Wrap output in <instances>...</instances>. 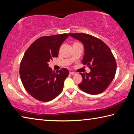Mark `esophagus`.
<instances>
[{"instance_id":"obj_1","label":"esophagus","mask_w":134,"mask_h":134,"mask_svg":"<svg viewBox=\"0 0 134 134\" xmlns=\"http://www.w3.org/2000/svg\"><path fill=\"white\" fill-rule=\"evenodd\" d=\"M70 74H71V75H74V74H76L77 73L75 72H72V71H70Z\"/></svg>"}]
</instances>
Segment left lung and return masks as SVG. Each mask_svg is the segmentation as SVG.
<instances>
[{
  "label": "left lung",
  "mask_w": 134,
  "mask_h": 134,
  "mask_svg": "<svg viewBox=\"0 0 134 134\" xmlns=\"http://www.w3.org/2000/svg\"><path fill=\"white\" fill-rule=\"evenodd\" d=\"M83 43L85 55L82 63L91 71L81 73L82 82L78 85L82 91L90 94L101 93L107 89L115 76L116 62L107 45L93 36L85 33L69 34Z\"/></svg>",
  "instance_id": "1"
}]
</instances>
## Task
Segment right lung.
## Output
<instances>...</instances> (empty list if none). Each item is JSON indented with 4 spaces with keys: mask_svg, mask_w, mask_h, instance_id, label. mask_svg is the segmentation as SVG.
Wrapping results in <instances>:
<instances>
[{
    "mask_svg": "<svg viewBox=\"0 0 134 134\" xmlns=\"http://www.w3.org/2000/svg\"><path fill=\"white\" fill-rule=\"evenodd\" d=\"M69 37L63 34L40 37L24 54L20 64V77L26 92L38 100L49 102L62 92L69 70L62 68L55 72L48 63L58 56L61 45Z\"/></svg>",
    "mask_w": 134,
    "mask_h": 134,
    "instance_id": "right-lung-1",
    "label": "right lung"
}]
</instances>
